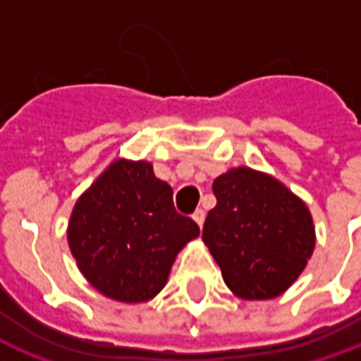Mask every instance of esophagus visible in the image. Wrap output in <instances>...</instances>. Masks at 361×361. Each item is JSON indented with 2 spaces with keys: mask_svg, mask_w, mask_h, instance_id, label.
<instances>
[{
  "mask_svg": "<svg viewBox=\"0 0 361 361\" xmlns=\"http://www.w3.org/2000/svg\"><path fill=\"white\" fill-rule=\"evenodd\" d=\"M192 219H195V221H197V225H199V227H202V225H204V210H195V214H192Z\"/></svg>",
  "mask_w": 361,
  "mask_h": 361,
  "instance_id": "esophagus-1",
  "label": "esophagus"
}]
</instances>
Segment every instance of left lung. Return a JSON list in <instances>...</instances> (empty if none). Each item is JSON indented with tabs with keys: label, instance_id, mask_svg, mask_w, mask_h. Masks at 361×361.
<instances>
[{
	"label": "left lung",
	"instance_id": "8db88e82",
	"mask_svg": "<svg viewBox=\"0 0 361 361\" xmlns=\"http://www.w3.org/2000/svg\"><path fill=\"white\" fill-rule=\"evenodd\" d=\"M217 204L208 212L202 240L225 284L242 299L284 293L312 255L309 208L276 178L238 166L214 180Z\"/></svg>",
	"mask_w": 361,
	"mask_h": 361
}]
</instances>
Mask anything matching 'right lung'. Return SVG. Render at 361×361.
<instances>
[{"label": "right lung", "instance_id": "1", "mask_svg": "<svg viewBox=\"0 0 361 361\" xmlns=\"http://www.w3.org/2000/svg\"><path fill=\"white\" fill-rule=\"evenodd\" d=\"M200 235L180 216L172 187L147 161L117 159L77 199L68 244L82 276L102 295L145 302L166 286L176 255Z\"/></svg>", "mask_w": 361, "mask_h": 361}]
</instances>
